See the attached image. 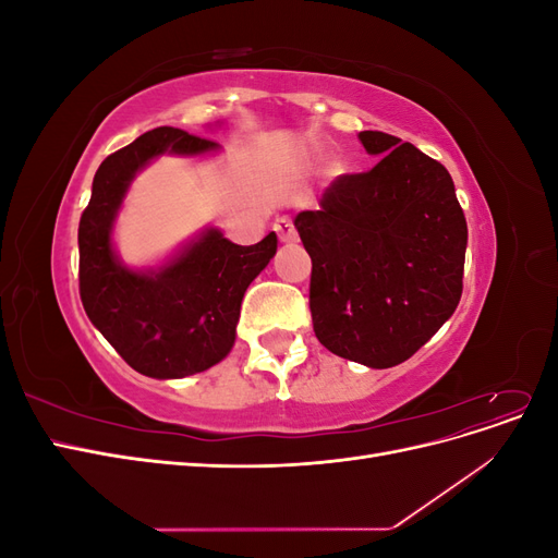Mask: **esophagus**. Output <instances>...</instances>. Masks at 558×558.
<instances>
[{"mask_svg":"<svg viewBox=\"0 0 558 558\" xmlns=\"http://www.w3.org/2000/svg\"><path fill=\"white\" fill-rule=\"evenodd\" d=\"M275 232L279 234L281 242H295L298 240V232L295 226L289 216H279L275 221Z\"/></svg>","mask_w":558,"mask_h":558,"instance_id":"1","label":"esophagus"}]
</instances>
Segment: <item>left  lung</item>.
<instances>
[{
  "label": "left lung",
  "mask_w": 558,
  "mask_h": 558,
  "mask_svg": "<svg viewBox=\"0 0 558 558\" xmlns=\"http://www.w3.org/2000/svg\"><path fill=\"white\" fill-rule=\"evenodd\" d=\"M359 140L381 160L337 177L295 228L318 342L381 369L414 356L459 307L468 223L445 165L393 134Z\"/></svg>",
  "instance_id": "obj_1"
}]
</instances>
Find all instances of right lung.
I'll use <instances>...</instances> for the list:
<instances>
[{
	"instance_id": "obj_1",
	"label": "right lung",
	"mask_w": 558,
	"mask_h": 558,
	"mask_svg": "<svg viewBox=\"0 0 558 558\" xmlns=\"http://www.w3.org/2000/svg\"><path fill=\"white\" fill-rule=\"evenodd\" d=\"M214 140L179 128H156L99 165L93 195L78 223V293L93 326L137 373L181 379L228 356L248 283L277 253L269 232L253 246L207 230L158 272H132L116 260L111 226L132 177L172 150L199 156Z\"/></svg>"
}]
</instances>
